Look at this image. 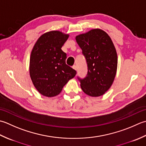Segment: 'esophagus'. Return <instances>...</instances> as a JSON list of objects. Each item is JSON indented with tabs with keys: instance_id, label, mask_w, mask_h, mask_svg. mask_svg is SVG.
Returning a JSON list of instances; mask_svg holds the SVG:
<instances>
[{
	"instance_id": "1",
	"label": "esophagus",
	"mask_w": 146,
	"mask_h": 146,
	"mask_svg": "<svg viewBox=\"0 0 146 146\" xmlns=\"http://www.w3.org/2000/svg\"><path fill=\"white\" fill-rule=\"evenodd\" d=\"M72 68H73V69H74V70H77V66H76V65H73Z\"/></svg>"
}]
</instances>
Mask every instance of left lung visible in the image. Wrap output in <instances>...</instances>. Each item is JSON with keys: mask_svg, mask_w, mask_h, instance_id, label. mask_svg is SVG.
<instances>
[{"mask_svg": "<svg viewBox=\"0 0 146 146\" xmlns=\"http://www.w3.org/2000/svg\"><path fill=\"white\" fill-rule=\"evenodd\" d=\"M86 58L88 73L84 78L77 77L84 93L100 96L111 87L117 69V54L108 35L100 29H92L76 37Z\"/></svg>", "mask_w": 146, "mask_h": 146, "instance_id": "obj_1", "label": "left lung"}]
</instances>
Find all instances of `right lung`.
Returning a JSON list of instances; mask_svg holds the SVG:
<instances>
[{"label": "right lung", "mask_w": 146, "mask_h": 146, "mask_svg": "<svg viewBox=\"0 0 146 146\" xmlns=\"http://www.w3.org/2000/svg\"><path fill=\"white\" fill-rule=\"evenodd\" d=\"M69 35L50 31L38 38L32 50L29 73L35 87L47 97L58 95L76 76V71L65 63L67 54L61 48Z\"/></svg>", "instance_id": "add662e5"}]
</instances>
